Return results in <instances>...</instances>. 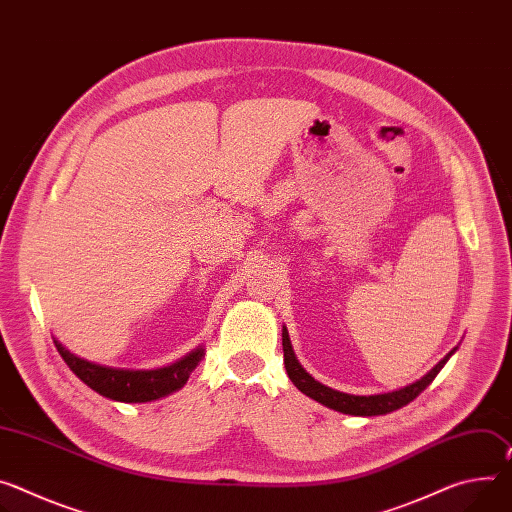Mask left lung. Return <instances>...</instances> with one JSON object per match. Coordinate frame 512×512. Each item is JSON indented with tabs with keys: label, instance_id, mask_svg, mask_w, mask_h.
<instances>
[{
	"label": "left lung",
	"instance_id": "obj_1",
	"mask_svg": "<svg viewBox=\"0 0 512 512\" xmlns=\"http://www.w3.org/2000/svg\"><path fill=\"white\" fill-rule=\"evenodd\" d=\"M282 345H284V363H286V371L290 380L294 382V386L310 396L312 400L324 404L327 408H333L337 412H343V414H353V416H378V414H388L392 410H398L402 406H406L408 402H412L418 394H421L441 371V367L447 363V359L453 355L447 353L431 371L421 378L418 382L406 386V388H400V390H394V392H388V394H374V396H355V394H345V392H339V390H333L329 386H324L320 382H316L308 371L298 363L296 355H294V349H292V343H290V335H288V329H282Z\"/></svg>",
	"mask_w": 512,
	"mask_h": 512
}]
</instances>
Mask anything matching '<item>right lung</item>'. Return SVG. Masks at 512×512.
<instances>
[{
  "mask_svg": "<svg viewBox=\"0 0 512 512\" xmlns=\"http://www.w3.org/2000/svg\"><path fill=\"white\" fill-rule=\"evenodd\" d=\"M57 351L73 374L100 396L116 402H151L159 400L188 382L192 371L204 359V349L198 347L179 361L157 369H120L106 367L94 361L81 359L55 341Z\"/></svg>",
  "mask_w": 512,
  "mask_h": 512,
  "instance_id": "add662e5",
  "label": "right lung"
}]
</instances>
